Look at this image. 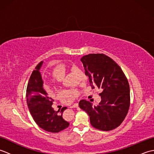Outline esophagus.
Instances as JSON below:
<instances>
[{
  "label": "esophagus",
  "instance_id": "obj_1",
  "mask_svg": "<svg viewBox=\"0 0 154 154\" xmlns=\"http://www.w3.org/2000/svg\"><path fill=\"white\" fill-rule=\"evenodd\" d=\"M77 107H78V103H74L73 105L71 106V109H73V108H77Z\"/></svg>",
  "mask_w": 154,
  "mask_h": 154
}]
</instances>
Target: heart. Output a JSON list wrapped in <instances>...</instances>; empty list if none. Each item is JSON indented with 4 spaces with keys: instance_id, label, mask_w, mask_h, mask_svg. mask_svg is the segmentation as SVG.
I'll list each match as a JSON object with an SVG mask.
<instances>
[{
    "instance_id": "1",
    "label": "heart",
    "mask_w": 154,
    "mask_h": 154,
    "mask_svg": "<svg viewBox=\"0 0 154 154\" xmlns=\"http://www.w3.org/2000/svg\"><path fill=\"white\" fill-rule=\"evenodd\" d=\"M74 66H69L68 64L65 63H59L55 65L53 69V75L55 77H56L58 79H61L66 74L67 71L70 68H74ZM78 73L80 75L81 79L83 81H86L87 80V77L85 73L81 71V69H77ZM79 92L76 89H71L68 90H63L60 93V95L63 97L67 98L69 100H72L76 99L79 96Z\"/></svg>"
}]
</instances>
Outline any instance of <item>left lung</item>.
<instances>
[{
  "mask_svg": "<svg viewBox=\"0 0 154 154\" xmlns=\"http://www.w3.org/2000/svg\"><path fill=\"white\" fill-rule=\"evenodd\" d=\"M43 63L41 61L37 65L29 79L26 89L27 104L34 120L41 128L56 133L69 125L62 117V113L67 107H63L57 112L52 108L54 100L44 89V81L40 72Z\"/></svg>",
  "mask_w": 154,
  "mask_h": 154,
  "instance_id": "left-lung-1",
  "label": "left lung"
}]
</instances>
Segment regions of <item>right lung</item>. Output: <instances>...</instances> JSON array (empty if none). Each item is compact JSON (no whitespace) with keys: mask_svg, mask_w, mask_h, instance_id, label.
Segmentation results:
<instances>
[{"mask_svg":"<svg viewBox=\"0 0 154 154\" xmlns=\"http://www.w3.org/2000/svg\"><path fill=\"white\" fill-rule=\"evenodd\" d=\"M81 61L92 89H99L101 100L93 106L81 100L79 107L88 114L94 128L103 131L115 129L123 122L129 110L130 87L127 78L119 65L104 54H89Z\"/></svg>","mask_w":154,"mask_h":154,"instance_id":"add662e5","label":"right lung"}]
</instances>
